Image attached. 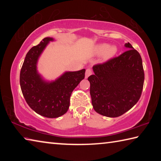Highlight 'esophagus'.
<instances>
[{
    "label": "esophagus",
    "instance_id": "1",
    "mask_svg": "<svg viewBox=\"0 0 161 161\" xmlns=\"http://www.w3.org/2000/svg\"><path fill=\"white\" fill-rule=\"evenodd\" d=\"M92 74V69H89V68H88V69H86V70L85 77L87 78V77H89V76H90Z\"/></svg>",
    "mask_w": 161,
    "mask_h": 161
}]
</instances>
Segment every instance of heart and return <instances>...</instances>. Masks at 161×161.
<instances>
[{
    "instance_id": "1",
    "label": "heart",
    "mask_w": 161,
    "mask_h": 161,
    "mask_svg": "<svg viewBox=\"0 0 161 161\" xmlns=\"http://www.w3.org/2000/svg\"><path fill=\"white\" fill-rule=\"evenodd\" d=\"M117 49L115 46H111L109 47L108 44H100L97 45L95 48V53L98 54H103L104 58L108 59L112 58V57L116 53Z\"/></svg>"
}]
</instances>
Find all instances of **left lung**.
Segmentation results:
<instances>
[{"mask_svg":"<svg viewBox=\"0 0 161 161\" xmlns=\"http://www.w3.org/2000/svg\"><path fill=\"white\" fill-rule=\"evenodd\" d=\"M129 50L118 57L93 66L90 82L92 103L96 112L118 117L130 109L143 91L144 71L139 53L129 42Z\"/></svg>","mask_w":161,"mask_h":161,"instance_id":"obj_1","label":"left lung"}]
</instances>
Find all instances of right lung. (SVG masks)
Wrapping results in <instances>:
<instances>
[{"instance_id": "right-lung-1", "label": "right lung", "mask_w": 161, "mask_h": 161, "mask_svg": "<svg viewBox=\"0 0 161 161\" xmlns=\"http://www.w3.org/2000/svg\"><path fill=\"white\" fill-rule=\"evenodd\" d=\"M53 38L45 37L27 53L20 74L22 93L26 102L37 114L58 118L67 112L72 91L84 80L85 69L67 72L58 80L47 82L37 71V59Z\"/></svg>"}]
</instances>
